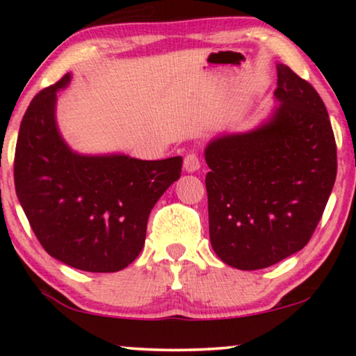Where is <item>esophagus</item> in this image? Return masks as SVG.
Masks as SVG:
<instances>
[{
    "label": "esophagus",
    "mask_w": 356,
    "mask_h": 356,
    "mask_svg": "<svg viewBox=\"0 0 356 356\" xmlns=\"http://www.w3.org/2000/svg\"><path fill=\"white\" fill-rule=\"evenodd\" d=\"M201 168V160L196 154H188L186 157H184V170H186L188 173H194L197 172V170Z\"/></svg>",
    "instance_id": "esophagus-1"
}]
</instances>
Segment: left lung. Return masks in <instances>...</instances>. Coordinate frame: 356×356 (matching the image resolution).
I'll use <instances>...</instances> for the list:
<instances>
[{"instance_id":"8db88e82","label":"left lung","mask_w":356,"mask_h":356,"mask_svg":"<svg viewBox=\"0 0 356 356\" xmlns=\"http://www.w3.org/2000/svg\"><path fill=\"white\" fill-rule=\"evenodd\" d=\"M274 99L259 126L217 136L204 150L211 245L240 270L303 250L337 175L332 126L314 87L279 63Z\"/></svg>"}]
</instances>
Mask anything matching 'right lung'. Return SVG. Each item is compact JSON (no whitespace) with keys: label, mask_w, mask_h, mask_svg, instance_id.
<instances>
[{"label":"right lung","mask_w":356,"mask_h":356,"mask_svg":"<svg viewBox=\"0 0 356 356\" xmlns=\"http://www.w3.org/2000/svg\"><path fill=\"white\" fill-rule=\"evenodd\" d=\"M67 72L33 97L19 128L14 184L48 254L86 272H118L143 251L149 213L181 175V157L139 160L72 150L58 129Z\"/></svg>","instance_id":"add662e5"}]
</instances>
